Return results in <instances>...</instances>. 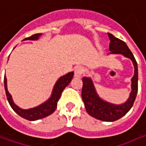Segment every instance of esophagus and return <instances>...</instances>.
<instances>
[{"label": "esophagus", "instance_id": "34e87169", "mask_svg": "<svg viewBox=\"0 0 146 146\" xmlns=\"http://www.w3.org/2000/svg\"><path fill=\"white\" fill-rule=\"evenodd\" d=\"M83 73V68L82 66H76L74 68V76L76 78H80Z\"/></svg>", "mask_w": 146, "mask_h": 146}]
</instances>
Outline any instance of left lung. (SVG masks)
<instances>
[{
  "label": "left lung",
  "instance_id": "left-lung-1",
  "mask_svg": "<svg viewBox=\"0 0 146 146\" xmlns=\"http://www.w3.org/2000/svg\"><path fill=\"white\" fill-rule=\"evenodd\" d=\"M108 36L110 40V50L111 53L121 54L127 58H129L132 61L135 68V73L131 78V92L129 99L124 104L119 105L104 101L99 97L92 79L86 77L82 78V98L89 115L101 121L113 122L124 116L134 104L138 91V68L134 55L127 47V44L111 33H108Z\"/></svg>",
  "mask_w": 146,
  "mask_h": 146
}]
</instances>
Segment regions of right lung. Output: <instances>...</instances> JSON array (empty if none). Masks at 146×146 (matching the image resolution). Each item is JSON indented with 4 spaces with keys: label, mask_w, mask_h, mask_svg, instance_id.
<instances>
[{
    "label": "right lung",
    "mask_w": 146,
    "mask_h": 146,
    "mask_svg": "<svg viewBox=\"0 0 146 146\" xmlns=\"http://www.w3.org/2000/svg\"><path fill=\"white\" fill-rule=\"evenodd\" d=\"M41 35V33H36L33 34L29 37L25 38L24 40H37L38 37ZM73 77V72L67 73L66 75L63 76L59 78V80L56 82L55 85L53 89L52 95L50 96V98L48 100H46L45 103H43L42 105H39L36 108L33 109H29V110H22L20 108H19L17 105L13 102V100L11 97L8 90H7V80L5 78H4V85H5V94H6V97L7 100L10 103L11 108L15 111L16 113L20 116L23 117L27 120L29 121H35L38 120L45 117H47L49 115H50L52 113H54L56 107H57V102L59 100V99L60 98L61 93L64 91V89L71 82V80Z\"/></svg>",
    "instance_id": "obj_1"
}]
</instances>
